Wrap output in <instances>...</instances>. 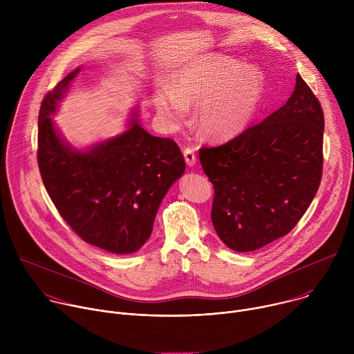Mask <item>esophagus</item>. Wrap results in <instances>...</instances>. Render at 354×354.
Returning <instances> with one entry per match:
<instances>
[{
  "instance_id": "obj_1",
  "label": "esophagus",
  "mask_w": 354,
  "mask_h": 354,
  "mask_svg": "<svg viewBox=\"0 0 354 354\" xmlns=\"http://www.w3.org/2000/svg\"><path fill=\"white\" fill-rule=\"evenodd\" d=\"M183 157H185V162L187 167H194L196 165V154L193 148H185L183 149Z\"/></svg>"
}]
</instances>
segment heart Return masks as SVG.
Wrapping results in <instances>:
<instances>
[{
	"instance_id": "heart-1",
	"label": "heart",
	"mask_w": 354,
	"mask_h": 354,
	"mask_svg": "<svg viewBox=\"0 0 354 354\" xmlns=\"http://www.w3.org/2000/svg\"><path fill=\"white\" fill-rule=\"evenodd\" d=\"M265 77L252 67L220 56L206 55L187 62L172 78L171 88L154 92L158 115L172 127L196 106L198 131L213 140L242 133L258 115L265 97Z\"/></svg>"
}]
</instances>
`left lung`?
<instances>
[{"label":"left lung","instance_id":"obj_1","mask_svg":"<svg viewBox=\"0 0 354 354\" xmlns=\"http://www.w3.org/2000/svg\"><path fill=\"white\" fill-rule=\"evenodd\" d=\"M324 112L298 74L287 102L259 124L198 151L214 186L212 221L232 250L250 252L287 235L322 176Z\"/></svg>","mask_w":354,"mask_h":354}]
</instances>
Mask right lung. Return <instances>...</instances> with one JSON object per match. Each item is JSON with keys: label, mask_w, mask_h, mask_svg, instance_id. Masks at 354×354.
Returning <instances> with one entry per match:
<instances>
[{"label": "right lung", "mask_w": 354, "mask_h": 354, "mask_svg": "<svg viewBox=\"0 0 354 354\" xmlns=\"http://www.w3.org/2000/svg\"><path fill=\"white\" fill-rule=\"evenodd\" d=\"M81 67L48 92L39 112L37 162L44 187L66 223L85 242L127 255L153 232L169 187L185 174L178 144L147 133L131 112L127 129L78 149L59 133L55 120Z\"/></svg>", "instance_id": "right-lung-1"}]
</instances>
